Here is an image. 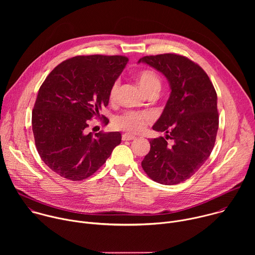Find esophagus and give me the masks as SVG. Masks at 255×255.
<instances>
[{
    "label": "esophagus",
    "instance_id": "obj_1",
    "mask_svg": "<svg viewBox=\"0 0 255 255\" xmlns=\"http://www.w3.org/2000/svg\"><path fill=\"white\" fill-rule=\"evenodd\" d=\"M134 139H136V137L133 136V135H130V134H123L122 135V140L123 141H130V140H134Z\"/></svg>",
    "mask_w": 255,
    "mask_h": 255
}]
</instances>
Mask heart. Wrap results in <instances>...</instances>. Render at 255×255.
I'll list each match as a JSON object with an SVG mask.
<instances>
[{"mask_svg":"<svg viewBox=\"0 0 255 255\" xmlns=\"http://www.w3.org/2000/svg\"><path fill=\"white\" fill-rule=\"evenodd\" d=\"M138 83L141 89L149 95L153 92H159L161 88V81L159 76L152 69H142L139 71L137 76ZM119 90V83L115 82L110 90V99L114 100ZM151 121V117L147 113H138V112H125L113 120V125L120 130L129 132V133H138L142 131L146 125Z\"/></svg>","mask_w":255,"mask_h":255,"instance_id":"b5f03b06","label":"heart"}]
</instances>
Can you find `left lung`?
I'll return each mask as SVG.
<instances>
[{"label":"left lung","mask_w":255,"mask_h":255,"mask_svg":"<svg viewBox=\"0 0 255 255\" xmlns=\"http://www.w3.org/2000/svg\"><path fill=\"white\" fill-rule=\"evenodd\" d=\"M138 62L160 71L171 90L152 126L164 132L165 138L149 141L150 151L142 160V168L161 185L183 183L205 163L215 145L219 127L216 91L205 70L186 56L164 53L144 56Z\"/></svg>","instance_id":"1"}]
</instances>
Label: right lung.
<instances>
[{
    "mask_svg": "<svg viewBox=\"0 0 255 255\" xmlns=\"http://www.w3.org/2000/svg\"><path fill=\"white\" fill-rule=\"evenodd\" d=\"M128 62L122 55H80L59 63L41 85L32 111L37 151L58 175L82 180L94 174L121 143L120 132H87ZM109 120L105 117L104 123Z\"/></svg>",
    "mask_w": 255,
    "mask_h": 255,
    "instance_id": "add662e5",
    "label": "right lung"
}]
</instances>
